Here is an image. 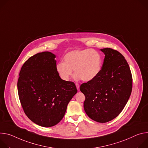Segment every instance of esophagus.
I'll use <instances>...</instances> for the list:
<instances>
[{"label":"esophagus","mask_w":148,"mask_h":148,"mask_svg":"<svg viewBox=\"0 0 148 148\" xmlns=\"http://www.w3.org/2000/svg\"><path fill=\"white\" fill-rule=\"evenodd\" d=\"M76 86L77 89L79 90V88H80V85L78 84H76Z\"/></svg>","instance_id":"34e87169"}]
</instances>
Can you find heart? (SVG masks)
Masks as SVG:
<instances>
[{"label":"heart","mask_w":148,"mask_h":148,"mask_svg":"<svg viewBox=\"0 0 148 148\" xmlns=\"http://www.w3.org/2000/svg\"><path fill=\"white\" fill-rule=\"evenodd\" d=\"M102 64L101 55L93 49L74 50L66 54L63 62L56 64V71L64 80H68L73 70L77 79L88 82L94 79L99 73Z\"/></svg>","instance_id":"1"}]
</instances>
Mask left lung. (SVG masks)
I'll use <instances>...</instances> for the list:
<instances>
[{
  "instance_id": "8db88e82",
  "label": "left lung",
  "mask_w": 148,
  "mask_h": 148,
  "mask_svg": "<svg viewBox=\"0 0 148 148\" xmlns=\"http://www.w3.org/2000/svg\"><path fill=\"white\" fill-rule=\"evenodd\" d=\"M105 59L101 71L80 90L85 96V111L92 120L106 123L122 111L132 89V76L125 57L110 47L101 49Z\"/></svg>"
}]
</instances>
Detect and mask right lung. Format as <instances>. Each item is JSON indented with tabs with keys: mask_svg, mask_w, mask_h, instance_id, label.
Wrapping results in <instances>:
<instances>
[{
	"mask_svg": "<svg viewBox=\"0 0 148 148\" xmlns=\"http://www.w3.org/2000/svg\"><path fill=\"white\" fill-rule=\"evenodd\" d=\"M56 56L38 53L23 64L18 81L19 100L25 113L43 127L58 124L77 90L73 82L62 80L56 71Z\"/></svg>",
	"mask_w": 148,
	"mask_h": 148,
	"instance_id": "add662e5",
	"label": "right lung"
}]
</instances>
